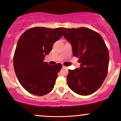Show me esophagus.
<instances>
[{"mask_svg":"<svg viewBox=\"0 0 121 121\" xmlns=\"http://www.w3.org/2000/svg\"><path fill=\"white\" fill-rule=\"evenodd\" d=\"M62 67H63V68H67V67H65V66H64V65H62Z\"/></svg>","mask_w":121,"mask_h":121,"instance_id":"34e87169","label":"esophagus"}]
</instances>
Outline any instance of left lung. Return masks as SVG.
<instances>
[{"instance_id": "left-lung-1", "label": "left lung", "mask_w": 121, "mask_h": 121, "mask_svg": "<svg viewBox=\"0 0 121 121\" xmlns=\"http://www.w3.org/2000/svg\"><path fill=\"white\" fill-rule=\"evenodd\" d=\"M63 36L70 43L73 54L79 58L80 67L69 70L67 80L76 94L87 96L100 88L106 77L108 49L99 33L86 27L65 28Z\"/></svg>"}]
</instances>
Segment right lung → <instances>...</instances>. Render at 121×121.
I'll use <instances>...</instances> for the list:
<instances>
[{"mask_svg":"<svg viewBox=\"0 0 121 121\" xmlns=\"http://www.w3.org/2000/svg\"><path fill=\"white\" fill-rule=\"evenodd\" d=\"M64 29L33 27L20 37L13 59L14 70L21 86L30 93L43 96L53 89L62 64L49 65L43 60Z\"/></svg>","mask_w":121,"mask_h":121,"instance_id":"right-lung-1","label":"right lung"}]
</instances>
